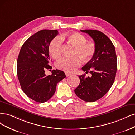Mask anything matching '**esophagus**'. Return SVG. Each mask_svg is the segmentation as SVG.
I'll list each match as a JSON object with an SVG mask.
<instances>
[{
	"instance_id": "34e87169",
	"label": "esophagus",
	"mask_w": 135,
	"mask_h": 135,
	"mask_svg": "<svg viewBox=\"0 0 135 135\" xmlns=\"http://www.w3.org/2000/svg\"><path fill=\"white\" fill-rule=\"evenodd\" d=\"M65 74H66V76L67 77H68V76H69L70 75H71V73H68V72H65Z\"/></svg>"
}]
</instances>
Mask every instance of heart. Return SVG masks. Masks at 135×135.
<instances>
[{
	"label": "heart",
	"instance_id": "heart-1",
	"mask_svg": "<svg viewBox=\"0 0 135 135\" xmlns=\"http://www.w3.org/2000/svg\"><path fill=\"white\" fill-rule=\"evenodd\" d=\"M68 40L76 47L75 55H79L84 61H88L93 57L96 51V45L91 41H86V38L79 32L72 33L67 36ZM62 38L59 36L54 38L50 43L49 51L51 55L58 58L62 54ZM79 57H64L56 63V66L66 72H73L82 64Z\"/></svg>",
	"mask_w": 135,
	"mask_h": 135
}]
</instances>
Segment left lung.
Masks as SVG:
<instances>
[{"instance_id":"obj_1","label":"left lung","mask_w":135,"mask_h":135,"mask_svg":"<svg viewBox=\"0 0 135 135\" xmlns=\"http://www.w3.org/2000/svg\"><path fill=\"white\" fill-rule=\"evenodd\" d=\"M94 40L96 51L93 58L82 68L86 73L79 76L80 83L75 90L77 96L86 102H94L104 96L114 83L117 69L115 47L105 34L98 30H85Z\"/></svg>"}]
</instances>
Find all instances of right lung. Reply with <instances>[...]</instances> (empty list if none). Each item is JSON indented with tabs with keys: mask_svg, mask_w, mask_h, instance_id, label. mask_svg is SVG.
<instances>
[{
	"mask_svg": "<svg viewBox=\"0 0 135 135\" xmlns=\"http://www.w3.org/2000/svg\"><path fill=\"white\" fill-rule=\"evenodd\" d=\"M58 34L55 30H42L30 36L22 46L17 59V76L22 90L27 96L38 103L47 102L54 94L56 85L66 77L63 71L51 69L49 47Z\"/></svg>",
	"mask_w": 135,
	"mask_h": 135,
	"instance_id": "right-lung-1",
	"label": "right lung"
}]
</instances>
